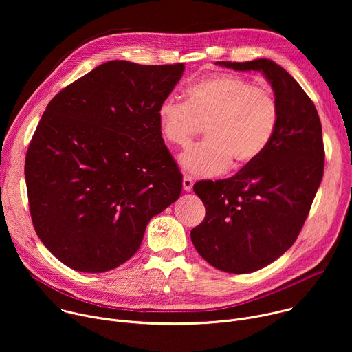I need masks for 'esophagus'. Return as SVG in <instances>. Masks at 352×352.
I'll return each instance as SVG.
<instances>
[{
	"label": "esophagus",
	"mask_w": 352,
	"mask_h": 352,
	"mask_svg": "<svg viewBox=\"0 0 352 352\" xmlns=\"http://www.w3.org/2000/svg\"><path fill=\"white\" fill-rule=\"evenodd\" d=\"M182 186H184V190L189 192V190L192 189V186H193V181H192V178H190V177H188V175H184V178H182Z\"/></svg>",
	"instance_id": "obj_1"
}]
</instances>
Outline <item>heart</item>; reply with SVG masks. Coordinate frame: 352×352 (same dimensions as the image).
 Segmentation results:
<instances>
[{"label":"heart","mask_w":352,"mask_h":352,"mask_svg":"<svg viewBox=\"0 0 352 352\" xmlns=\"http://www.w3.org/2000/svg\"><path fill=\"white\" fill-rule=\"evenodd\" d=\"M157 118L166 140L185 146L205 124L206 139L179 156L181 167L195 177L224 173L231 162L243 167L258 160L272 142L278 122V104L267 86L216 74L186 89V102L167 97Z\"/></svg>","instance_id":"b5f03b06"}]
</instances>
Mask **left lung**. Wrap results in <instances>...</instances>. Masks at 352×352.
<instances>
[{
    "label": "left lung",
    "instance_id": "1",
    "mask_svg": "<svg viewBox=\"0 0 352 352\" xmlns=\"http://www.w3.org/2000/svg\"><path fill=\"white\" fill-rule=\"evenodd\" d=\"M216 64L262 72L277 100L278 122L258 160L228 179L193 185L206 216L190 239L216 269L252 273L288 250L308 217L324 168L322 124L304 89L274 61Z\"/></svg>",
    "mask_w": 352,
    "mask_h": 352
}]
</instances>
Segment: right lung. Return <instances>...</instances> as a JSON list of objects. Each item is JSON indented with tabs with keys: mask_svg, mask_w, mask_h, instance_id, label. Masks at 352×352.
Returning a JSON list of instances; mask_svg holds the SVG:
<instances>
[{
	"mask_svg": "<svg viewBox=\"0 0 352 352\" xmlns=\"http://www.w3.org/2000/svg\"><path fill=\"white\" fill-rule=\"evenodd\" d=\"M184 69L109 61L48 103L25 178L36 234L65 266L103 273L125 263L150 219L179 197L157 110Z\"/></svg>",
	"mask_w": 352,
	"mask_h": 352,
	"instance_id": "add662e5",
	"label": "right lung"
}]
</instances>
